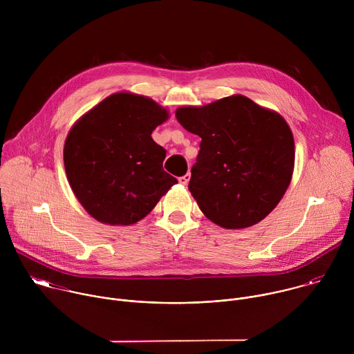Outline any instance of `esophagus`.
Segmentation results:
<instances>
[{
  "label": "esophagus",
  "mask_w": 354,
  "mask_h": 354,
  "mask_svg": "<svg viewBox=\"0 0 354 354\" xmlns=\"http://www.w3.org/2000/svg\"><path fill=\"white\" fill-rule=\"evenodd\" d=\"M178 180H179V183H180V185H183V186H186V185H187V183H189V180H190V174H186V175H183V176H180V178H179V179H178Z\"/></svg>",
  "instance_id": "1"
}]
</instances>
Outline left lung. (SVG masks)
<instances>
[{"label":"left lung","instance_id":"left-lung-1","mask_svg":"<svg viewBox=\"0 0 354 354\" xmlns=\"http://www.w3.org/2000/svg\"><path fill=\"white\" fill-rule=\"evenodd\" d=\"M175 116L201 138L189 190L200 210L227 230L262 221L284 196L294 172V137L286 119L243 95Z\"/></svg>","mask_w":354,"mask_h":354}]
</instances>
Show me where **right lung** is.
I'll list each match as a JSON object with an SVG mask.
<instances>
[{
    "label": "right lung",
    "instance_id": "obj_1",
    "mask_svg": "<svg viewBox=\"0 0 354 354\" xmlns=\"http://www.w3.org/2000/svg\"><path fill=\"white\" fill-rule=\"evenodd\" d=\"M168 119L154 99L120 91L73 124L63 149L66 175L96 221L133 225L178 183L162 168L167 151L151 137Z\"/></svg>",
    "mask_w": 354,
    "mask_h": 354
}]
</instances>
